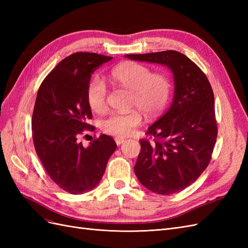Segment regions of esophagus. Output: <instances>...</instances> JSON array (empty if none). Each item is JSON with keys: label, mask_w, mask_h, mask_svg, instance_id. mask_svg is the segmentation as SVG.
<instances>
[{"label": "esophagus", "mask_w": 248, "mask_h": 248, "mask_svg": "<svg viewBox=\"0 0 248 248\" xmlns=\"http://www.w3.org/2000/svg\"><path fill=\"white\" fill-rule=\"evenodd\" d=\"M115 141H116V144H117L118 146H120V145L123 144V142L125 141V140H124L123 138H116V139H115Z\"/></svg>", "instance_id": "esophagus-1"}]
</instances>
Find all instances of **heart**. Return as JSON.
Returning a JSON list of instances; mask_svg holds the SVG:
<instances>
[{
  "instance_id": "b5f03b06",
  "label": "heart",
  "mask_w": 248,
  "mask_h": 248,
  "mask_svg": "<svg viewBox=\"0 0 248 248\" xmlns=\"http://www.w3.org/2000/svg\"><path fill=\"white\" fill-rule=\"evenodd\" d=\"M111 78L117 84L132 92L131 106L140 108L148 117H155L164 109L170 96V78L160 72L152 73L149 67L125 62L111 71ZM87 101L95 112H102L108 108V88L98 78H93L87 89ZM141 123L138 110L111 112L104 118L100 127L103 132L116 137H128Z\"/></svg>"
}]
</instances>
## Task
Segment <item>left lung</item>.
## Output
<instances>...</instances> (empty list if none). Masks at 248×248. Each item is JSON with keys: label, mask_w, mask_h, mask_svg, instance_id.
<instances>
[{"label": "left lung", "mask_w": 248, "mask_h": 248, "mask_svg": "<svg viewBox=\"0 0 248 248\" xmlns=\"http://www.w3.org/2000/svg\"><path fill=\"white\" fill-rule=\"evenodd\" d=\"M134 61L168 67L174 78L170 108L148 128L153 141L140 140L134 171L140 184L157 194L181 191L206 170L217 138L214 94L197 64L176 50L125 55Z\"/></svg>", "instance_id": "1"}]
</instances>
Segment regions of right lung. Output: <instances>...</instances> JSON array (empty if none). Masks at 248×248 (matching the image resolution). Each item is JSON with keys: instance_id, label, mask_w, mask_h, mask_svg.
I'll return each mask as SVG.
<instances>
[{"instance_id": "1", "label": "right lung", "mask_w": 248, "mask_h": 248, "mask_svg": "<svg viewBox=\"0 0 248 248\" xmlns=\"http://www.w3.org/2000/svg\"><path fill=\"white\" fill-rule=\"evenodd\" d=\"M112 58L92 52H76L62 60L44 78L32 117L36 153L48 176L72 194L94 189L106 171L117 145L101 136L85 148L78 141L92 111L87 89L92 73Z\"/></svg>"}]
</instances>
